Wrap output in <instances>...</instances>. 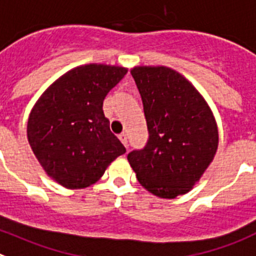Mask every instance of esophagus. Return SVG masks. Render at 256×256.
<instances>
[{
	"mask_svg": "<svg viewBox=\"0 0 256 256\" xmlns=\"http://www.w3.org/2000/svg\"><path fill=\"white\" fill-rule=\"evenodd\" d=\"M118 138H120V140H121V142H122V144L125 145L126 148H128V135H126V132L120 134Z\"/></svg>",
	"mask_w": 256,
	"mask_h": 256,
	"instance_id": "1",
	"label": "esophagus"
}]
</instances>
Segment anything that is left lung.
I'll use <instances>...</instances> for the list:
<instances>
[{
  "mask_svg": "<svg viewBox=\"0 0 256 256\" xmlns=\"http://www.w3.org/2000/svg\"><path fill=\"white\" fill-rule=\"evenodd\" d=\"M144 107L149 138L128 160L139 182L166 199L186 194L213 160L218 130L199 92L164 66L131 70Z\"/></svg>",
  "mask_w": 256,
  "mask_h": 256,
  "instance_id": "left-lung-1",
  "label": "left lung"
}]
</instances>
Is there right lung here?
Returning a JSON list of instances; mask_svg holds the SVG:
<instances>
[{
	"label": "right lung",
	"mask_w": 256,
	"mask_h": 256,
	"mask_svg": "<svg viewBox=\"0 0 256 256\" xmlns=\"http://www.w3.org/2000/svg\"><path fill=\"white\" fill-rule=\"evenodd\" d=\"M126 72L124 68L96 64L72 68L32 110L29 144L48 176L64 188H88L126 152L102 108L108 92Z\"/></svg>",
	"instance_id": "right-lung-1"
}]
</instances>
